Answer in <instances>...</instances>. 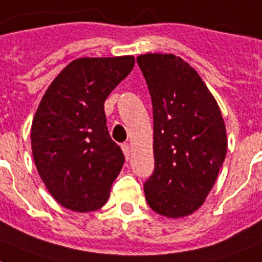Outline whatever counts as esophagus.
Masks as SVG:
<instances>
[{"instance_id": "esophagus-1", "label": "esophagus", "mask_w": 262, "mask_h": 262, "mask_svg": "<svg viewBox=\"0 0 262 262\" xmlns=\"http://www.w3.org/2000/svg\"><path fill=\"white\" fill-rule=\"evenodd\" d=\"M122 152H124L125 157L129 159L130 157V145L129 144H122Z\"/></svg>"}]
</instances>
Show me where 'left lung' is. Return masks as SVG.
Wrapping results in <instances>:
<instances>
[{"label": "left lung", "instance_id": "left-lung-1", "mask_svg": "<svg viewBox=\"0 0 262 262\" xmlns=\"http://www.w3.org/2000/svg\"><path fill=\"white\" fill-rule=\"evenodd\" d=\"M153 106L155 171L146 202L167 218L201 208L227 152L226 126L215 98L195 70L175 55L137 57Z\"/></svg>", "mask_w": 262, "mask_h": 262}]
</instances>
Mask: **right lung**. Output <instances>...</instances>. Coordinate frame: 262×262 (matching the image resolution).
Returning <instances> with one entry per match:
<instances>
[{
    "label": "right lung",
    "mask_w": 262,
    "mask_h": 262,
    "mask_svg": "<svg viewBox=\"0 0 262 262\" xmlns=\"http://www.w3.org/2000/svg\"><path fill=\"white\" fill-rule=\"evenodd\" d=\"M135 67V56L79 57L52 80L32 121L36 168L51 196L76 212L107 202L124 155L106 127V98Z\"/></svg>",
    "instance_id": "1"
}]
</instances>
